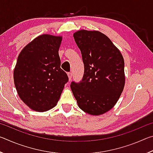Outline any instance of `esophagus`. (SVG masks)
<instances>
[{
  "instance_id": "obj_1",
  "label": "esophagus",
  "mask_w": 153,
  "mask_h": 153,
  "mask_svg": "<svg viewBox=\"0 0 153 153\" xmlns=\"http://www.w3.org/2000/svg\"><path fill=\"white\" fill-rule=\"evenodd\" d=\"M67 75H68L69 80H71V77H72V74L71 73V72H69V73H67Z\"/></svg>"
}]
</instances>
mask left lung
<instances>
[{"instance_id":"left-lung-1","label":"left lung","mask_w":153,"mask_h":153,"mask_svg":"<svg viewBox=\"0 0 153 153\" xmlns=\"http://www.w3.org/2000/svg\"><path fill=\"white\" fill-rule=\"evenodd\" d=\"M82 53L84 73L79 83L70 85L84 112L99 115L111 109L125 85L124 60L119 49L98 31L82 30L74 34Z\"/></svg>"}]
</instances>
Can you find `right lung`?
Returning a JSON list of instances; mask_svg holds the SVG:
<instances>
[{
    "instance_id": "1",
    "label": "right lung",
    "mask_w": 153,
    "mask_h": 153,
    "mask_svg": "<svg viewBox=\"0 0 153 153\" xmlns=\"http://www.w3.org/2000/svg\"><path fill=\"white\" fill-rule=\"evenodd\" d=\"M61 40V36H39L18 56L15 86L22 101L33 111L44 112L55 107L69 80L61 69L58 51Z\"/></svg>"
}]
</instances>
